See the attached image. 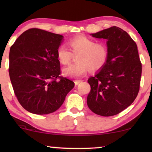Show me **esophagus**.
<instances>
[{"instance_id": "esophagus-1", "label": "esophagus", "mask_w": 152, "mask_h": 152, "mask_svg": "<svg viewBox=\"0 0 152 152\" xmlns=\"http://www.w3.org/2000/svg\"><path fill=\"white\" fill-rule=\"evenodd\" d=\"M82 82V80H75V85L77 86V85L80 84V83H81Z\"/></svg>"}]
</instances>
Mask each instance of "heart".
I'll use <instances>...</instances> for the list:
<instances>
[{"instance_id": "1", "label": "heart", "mask_w": 152, "mask_h": 152, "mask_svg": "<svg viewBox=\"0 0 152 152\" xmlns=\"http://www.w3.org/2000/svg\"><path fill=\"white\" fill-rule=\"evenodd\" d=\"M74 55H77V64H71L64 68L62 72L64 76L70 78H80L84 76L91 68L98 70L107 62L109 50L103 43H96L94 39L86 36H79L69 41ZM72 53L65 45H60L57 50V57L64 65L68 64L72 57Z\"/></svg>"}]
</instances>
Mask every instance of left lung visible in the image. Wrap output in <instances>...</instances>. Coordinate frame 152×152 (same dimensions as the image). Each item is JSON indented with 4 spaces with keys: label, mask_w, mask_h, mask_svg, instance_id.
<instances>
[{
    "label": "left lung",
    "mask_w": 152,
    "mask_h": 152,
    "mask_svg": "<svg viewBox=\"0 0 152 152\" xmlns=\"http://www.w3.org/2000/svg\"><path fill=\"white\" fill-rule=\"evenodd\" d=\"M92 37L106 39L109 57L104 66L88 80L87 104L102 116L117 115L134 102L140 89L142 64L138 47L128 33L116 26Z\"/></svg>",
    "instance_id": "1"
}]
</instances>
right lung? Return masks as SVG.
I'll return each instance as SVG.
<instances>
[{
	"label": "right lung",
	"instance_id": "add662e5",
	"mask_svg": "<svg viewBox=\"0 0 152 152\" xmlns=\"http://www.w3.org/2000/svg\"><path fill=\"white\" fill-rule=\"evenodd\" d=\"M64 37L38 28L26 30L10 48L9 74L20 105L34 114L53 113L73 88L60 76L57 50Z\"/></svg>",
	"mask_w": 152,
	"mask_h": 152
}]
</instances>
